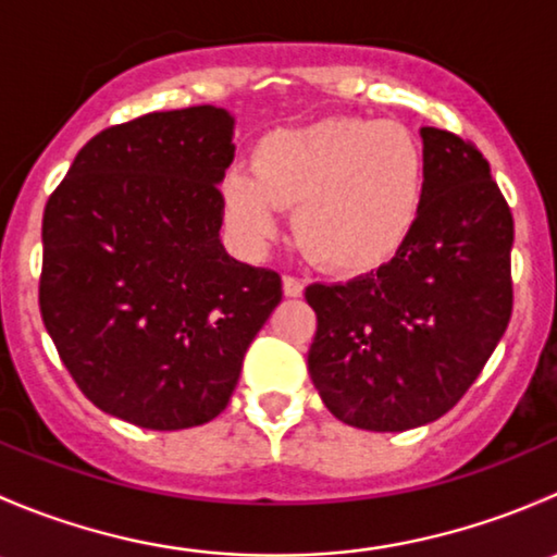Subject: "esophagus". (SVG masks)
Instances as JSON below:
<instances>
[{"label":"esophagus","mask_w":557,"mask_h":557,"mask_svg":"<svg viewBox=\"0 0 557 557\" xmlns=\"http://www.w3.org/2000/svg\"><path fill=\"white\" fill-rule=\"evenodd\" d=\"M283 290H285V296H290V299H299V296L305 294V280L294 277V274H285Z\"/></svg>","instance_id":"1"}]
</instances>
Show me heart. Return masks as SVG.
Here are the masks:
<instances>
[{"label":"heart","instance_id":"obj_1","mask_svg":"<svg viewBox=\"0 0 557 557\" xmlns=\"http://www.w3.org/2000/svg\"><path fill=\"white\" fill-rule=\"evenodd\" d=\"M425 196L420 139L396 121L329 117L274 128L252 150V172L223 180L228 221L250 243L272 237L294 207L301 250L323 269L372 272L414 232Z\"/></svg>","mask_w":557,"mask_h":557}]
</instances>
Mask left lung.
<instances>
[{
	"instance_id": "obj_1",
	"label": "left lung",
	"mask_w": 557,
	"mask_h": 557,
	"mask_svg": "<svg viewBox=\"0 0 557 557\" xmlns=\"http://www.w3.org/2000/svg\"><path fill=\"white\" fill-rule=\"evenodd\" d=\"M425 196L393 261L305 290L310 377L342 423L407 431L450 412L512 318L515 221L474 143L423 126Z\"/></svg>"
}]
</instances>
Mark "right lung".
Returning <instances> with one entry per match:
<instances>
[{"mask_svg": "<svg viewBox=\"0 0 557 557\" xmlns=\"http://www.w3.org/2000/svg\"><path fill=\"white\" fill-rule=\"evenodd\" d=\"M232 126L212 104L107 126L45 205V329L83 396L139 429L218 418L283 299L274 269L218 237Z\"/></svg>", "mask_w": 557, "mask_h": 557, "instance_id": "obj_1", "label": "right lung"}]
</instances>
